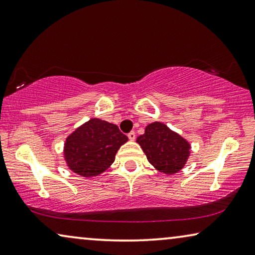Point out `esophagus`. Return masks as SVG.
Listing matches in <instances>:
<instances>
[{"mask_svg":"<svg viewBox=\"0 0 255 255\" xmlns=\"http://www.w3.org/2000/svg\"><path fill=\"white\" fill-rule=\"evenodd\" d=\"M128 139L131 140V141H133V140L135 139V133H134V132H130V133L128 134Z\"/></svg>","mask_w":255,"mask_h":255,"instance_id":"1","label":"esophagus"}]
</instances>
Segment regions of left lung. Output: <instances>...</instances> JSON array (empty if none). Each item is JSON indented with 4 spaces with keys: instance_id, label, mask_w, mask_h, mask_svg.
I'll list each match as a JSON object with an SVG mask.
<instances>
[{
    "instance_id": "8db88e82",
    "label": "left lung",
    "mask_w": 255,
    "mask_h": 255,
    "mask_svg": "<svg viewBox=\"0 0 255 255\" xmlns=\"http://www.w3.org/2000/svg\"><path fill=\"white\" fill-rule=\"evenodd\" d=\"M136 142L149 163L165 175L182 170L191 154V143L161 122L147 125L145 133L136 138Z\"/></svg>"
}]
</instances>
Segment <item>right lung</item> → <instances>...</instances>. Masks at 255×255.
<instances>
[{
    "mask_svg": "<svg viewBox=\"0 0 255 255\" xmlns=\"http://www.w3.org/2000/svg\"><path fill=\"white\" fill-rule=\"evenodd\" d=\"M128 140L116 124L91 119L66 136L65 163L70 170L85 178L97 177L114 163L117 150Z\"/></svg>",
    "mask_w": 255,
    "mask_h": 255,
    "instance_id": "right-lung-1",
    "label": "right lung"
}]
</instances>
